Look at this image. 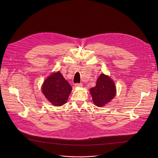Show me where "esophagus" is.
I'll return each mask as SVG.
<instances>
[{
    "mask_svg": "<svg viewBox=\"0 0 158 158\" xmlns=\"http://www.w3.org/2000/svg\"><path fill=\"white\" fill-rule=\"evenodd\" d=\"M75 85L77 87H82V83H76L75 84Z\"/></svg>",
    "mask_w": 158,
    "mask_h": 158,
    "instance_id": "obj_1",
    "label": "esophagus"
}]
</instances>
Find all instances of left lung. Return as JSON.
Returning a JSON list of instances; mask_svg holds the SVG:
<instances>
[{"label":"left lung","instance_id":"left-lung-1","mask_svg":"<svg viewBox=\"0 0 158 158\" xmlns=\"http://www.w3.org/2000/svg\"><path fill=\"white\" fill-rule=\"evenodd\" d=\"M90 93L96 106H104L116 95L114 82L108 76L102 74L98 77L96 86L90 89Z\"/></svg>","mask_w":158,"mask_h":158}]
</instances>
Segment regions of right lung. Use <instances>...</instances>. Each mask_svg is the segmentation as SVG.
<instances>
[{
  "label": "right lung",
  "mask_w": 158,
  "mask_h": 158,
  "mask_svg": "<svg viewBox=\"0 0 158 158\" xmlns=\"http://www.w3.org/2000/svg\"><path fill=\"white\" fill-rule=\"evenodd\" d=\"M42 91L51 104L60 106L67 102L72 91V87L58 71L45 80Z\"/></svg>",
  "instance_id": "obj_1"
}]
</instances>
